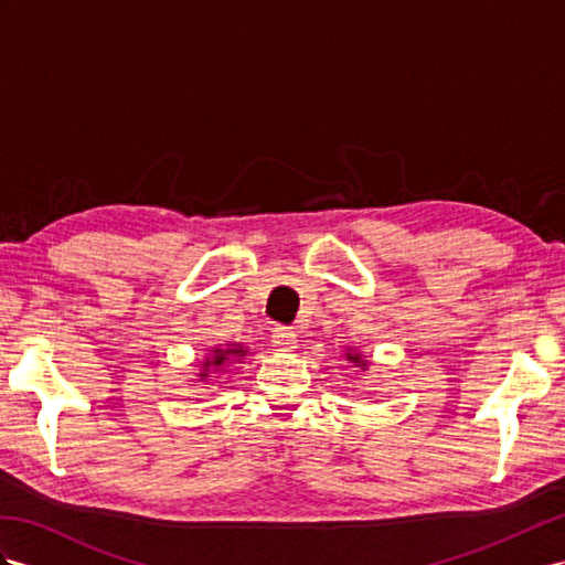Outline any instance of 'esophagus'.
I'll return each mask as SVG.
<instances>
[{
  "mask_svg": "<svg viewBox=\"0 0 565 565\" xmlns=\"http://www.w3.org/2000/svg\"><path fill=\"white\" fill-rule=\"evenodd\" d=\"M271 341H274V345H277L279 351H294V349H296V343H298L294 331H291V329H286V327L274 329Z\"/></svg>",
  "mask_w": 565,
  "mask_h": 565,
  "instance_id": "esophagus-1",
  "label": "esophagus"
}]
</instances>
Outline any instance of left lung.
I'll return each mask as SVG.
<instances>
[{"mask_svg":"<svg viewBox=\"0 0 565 565\" xmlns=\"http://www.w3.org/2000/svg\"><path fill=\"white\" fill-rule=\"evenodd\" d=\"M345 360H351V363H355L360 370H367V360L360 355V353H353V351H349L345 353Z\"/></svg>","mask_w":565,"mask_h":565,"instance_id":"8db88e82","label":"left lung"}]
</instances>
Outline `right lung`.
I'll return each mask as SVG.
<instances>
[{
  "label": "right lung",
  "instance_id": "add662e5",
  "mask_svg": "<svg viewBox=\"0 0 565 565\" xmlns=\"http://www.w3.org/2000/svg\"><path fill=\"white\" fill-rule=\"evenodd\" d=\"M245 353L248 351H245L241 343H228V345H224V349H214L205 363H202V372L198 374V377L205 382L212 377V374H222L228 363H238Z\"/></svg>",
  "mask_w": 565,
  "mask_h": 565
}]
</instances>
